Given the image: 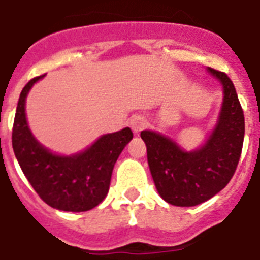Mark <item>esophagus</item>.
<instances>
[{
	"instance_id": "34e87169",
	"label": "esophagus",
	"mask_w": 260,
	"mask_h": 260,
	"mask_svg": "<svg viewBox=\"0 0 260 260\" xmlns=\"http://www.w3.org/2000/svg\"><path fill=\"white\" fill-rule=\"evenodd\" d=\"M148 125L147 123V119H145L144 116H132L129 120V126L131 129L134 131V134H139L141 131L144 129L145 126Z\"/></svg>"
}]
</instances>
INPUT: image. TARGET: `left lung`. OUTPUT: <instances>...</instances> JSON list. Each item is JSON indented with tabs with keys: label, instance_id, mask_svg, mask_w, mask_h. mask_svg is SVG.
<instances>
[{
	"label": "left lung",
	"instance_id": "8db88e82",
	"mask_svg": "<svg viewBox=\"0 0 260 260\" xmlns=\"http://www.w3.org/2000/svg\"><path fill=\"white\" fill-rule=\"evenodd\" d=\"M223 85L219 121L206 144L185 152L174 140L143 131L156 189L167 203L192 207L211 199L229 184L239 163L244 139V115L235 86L224 72L208 68Z\"/></svg>",
	"mask_w": 260,
	"mask_h": 260
}]
</instances>
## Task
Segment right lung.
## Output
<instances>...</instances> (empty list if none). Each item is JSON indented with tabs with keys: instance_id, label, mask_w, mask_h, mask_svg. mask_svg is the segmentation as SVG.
I'll list each match as a JSON object with an SVG mask.
<instances>
[{
	"instance_id": "add662e5",
	"label": "right lung",
	"mask_w": 260,
	"mask_h": 260,
	"mask_svg": "<svg viewBox=\"0 0 260 260\" xmlns=\"http://www.w3.org/2000/svg\"><path fill=\"white\" fill-rule=\"evenodd\" d=\"M35 77L24 86L14 116L12 144L21 170L46 204L61 211H89L104 200L116 160L134 134L131 128L101 136L86 151L58 156L44 148L31 135L25 116V99Z\"/></svg>"
}]
</instances>
